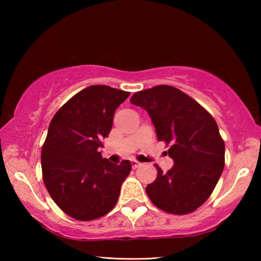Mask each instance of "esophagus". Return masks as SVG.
<instances>
[{"label": "esophagus", "instance_id": "obj_1", "mask_svg": "<svg viewBox=\"0 0 261 261\" xmlns=\"http://www.w3.org/2000/svg\"><path fill=\"white\" fill-rule=\"evenodd\" d=\"M131 166H132V168L136 169V168L139 167V166H140V163H139V162H137V160H132V162H131Z\"/></svg>", "mask_w": 261, "mask_h": 261}]
</instances>
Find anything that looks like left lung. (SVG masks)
Returning a JSON list of instances; mask_svg holds the SVG:
<instances>
[{
	"mask_svg": "<svg viewBox=\"0 0 261 261\" xmlns=\"http://www.w3.org/2000/svg\"><path fill=\"white\" fill-rule=\"evenodd\" d=\"M156 127L158 141L169 147L174 166L146 187L150 201L167 213L184 215L210 197L224 168V141L214 118L178 88L158 85L132 95Z\"/></svg>",
	"mask_w": 261,
	"mask_h": 261,
	"instance_id": "left-lung-1",
	"label": "left lung"
}]
</instances>
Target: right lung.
<instances>
[{"label": "right lung", "instance_id": "1", "mask_svg": "<svg viewBox=\"0 0 261 261\" xmlns=\"http://www.w3.org/2000/svg\"><path fill=\"white\" fill-rule=\"evenodd\" d=\"M129 95L107 85L88 86L68 99L49 124L41 150L42 179L54 202L70 218L95 220L118 202L131 164L110 163L98 148L112 129L116 108Z\"/></svg>", "mask_w": 261, "mask_h": 261}]
</instances>
